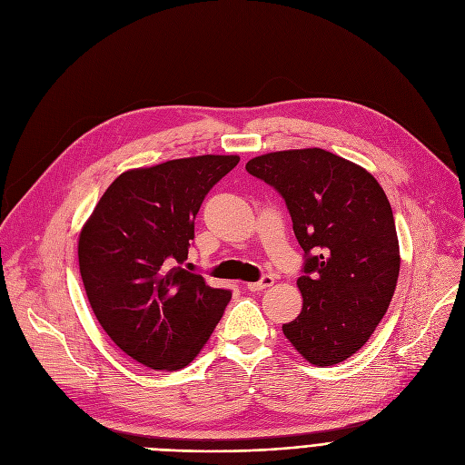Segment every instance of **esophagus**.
Instances as JSON below:
<instances>
[{
  "instance_id": "1",
  "label": "esophagus",
  "mask_w": 465,
  "mask_h": 465,
  "mask_svg": "<svg viewBox=\"0 0 465 465\" xmlns=\"http://www.w3.org/2000/svg\"><path fill=\"white\" fill-rule=\"evenodd\" d=\"M272 283H274V278L271 274H264L259 282L246 283V287H248L250 292H262V290H267V287H271Z\"/></svg>"
}]
</instances>
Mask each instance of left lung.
I'll return each instance as SVG.
<instances>
[{
  "label": "left lung",
  "mask_w": 465,
  "mask_h": 465,
  "mask_svg": "<svg viewBox=\"0 0 465 465\" xmlns=\"http://www.w3.org/2000/svg\"><path fill=\"white\" fill-rule=\"evenodd\" d=\"M246 170L282 194L304 250L302 311L283 335L308 363H341L374 333L400 276L386 193L365 168L318 147L261 154Z\"/></svg>",
  "instance_id": "obj_1"
}]
</instances>
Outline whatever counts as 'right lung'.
I'll list each match as a JSON object with an SVG mask.
<instances>
[{
    "label": "right lung",
    "mask_w": 465,
    "mask_h": 465,
    "mask_svg": "<svg viewBox=\"0 0 465 465\" xmlns=\"http://www.w3.org/2000/svg\"><path fill=\"white\" fill-rule=\"evenodd\" d=\"M240 157L201 154L123 172L79 234L93 312L126 356L154 371L189 365L231 301L185 271L194 217Z\"/></svg>",
    "instance_id": "obj_1"
}]
</instances>
